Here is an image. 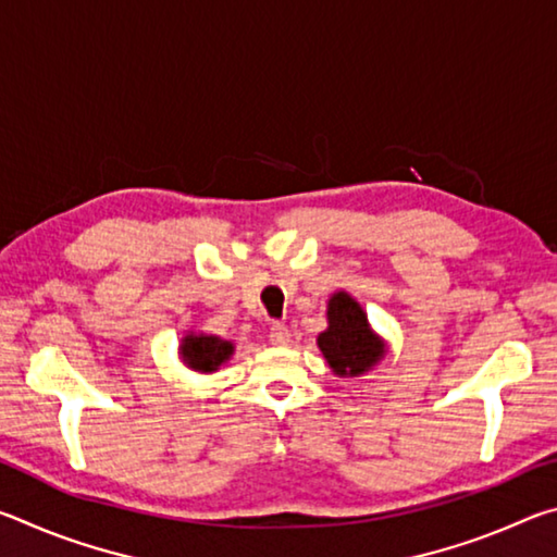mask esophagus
I'll use <instances>...</instances> for the list:
<instances>
[{
	"label": "esophagus",
	"mask_w": 557,
	"mask_h": 557,
	"mask_svg": "<svg viewBox=\"0 0 557 557\" xmlns=\"http://www.w3.org/2000/svg\"><path fill=\"white\" fill-rule=\"evenodd\" d=\"M270 342L275 346H285L289 342V329L285 324H272L270 326Z\"/></svg>",
	"instance_id": "obj_1"
}]
</instances>
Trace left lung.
<instances>
[{
	"instance_id": "left-lung-1",
	"label": "left lung",
	"mask_w": 557,
	"mask_h": 557,
	"mask_svg": "<svg viewBox=\"0 0 557 557\" xmlns=\"http://www.w3.org/2000/svg\"><path fill=\"white\" fill-rule=\"evenodd\" d=\"M317 346L338 379H361L388 354V342L371 326L366 309L344 289H336L326 301V329L317 336Z\"/></svg>"
}]
</instances>
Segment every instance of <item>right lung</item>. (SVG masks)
I'll use <instances>...</instances> for the list:
<instances>
[{
    "label": "right lung",
    "mask_w": 557,
    "mask_h": 557,
    "mask_svg": "<svg viewBox=\"0 0 557 557\" xmlns=\"http://www.w3.org/2000/svg\"><path fill=\"white\" fill-rule=\"evenodd\" d=\"M178 361H182L188 371L211 375L231 361L235 354V344L228 338L206 334V332H186L178 342Z\"/></svg>",
    "instance_id": "1"
}]
</instances>
